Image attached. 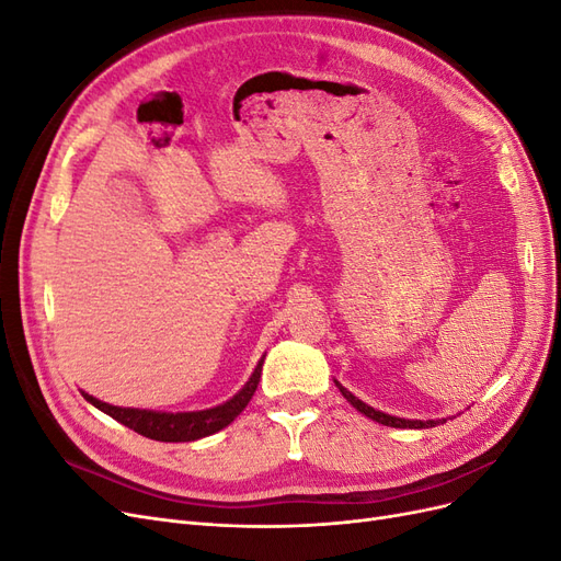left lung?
I'll use <instances>...</instances> for the list:
<instances>
[{"mask_svg":"<svg viewBox=\"0 0 561 561\" xmlns=\"http://www.w3.org/2000/svg\"><path fill=\"white\" fill-rule=\"evenodd\" d=\"M334 383H336V388H339V393H342V396L355 407V410H358L360 414H365L367 419L377 421V423H383V426H390V428H433V426H439V423L447 421V419H426V421H421V419L390 416V414L379 412V410H375V407H369V404H365L363 400L355 398V396L351 393V390H346L336 379H334Z\"/></svg>","mask_w":561,"mask_h":561,"instance_id":"8db88e82","label":"left lung"}]
</instances>
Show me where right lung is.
Returning <instances> with one entry per match:
<instances>
[{
    "instance_id": "obj_1",
    "label": "right lung",
    "mask_w": 561,
    "mask_h": 561,
    "mask_svg": "<svg viewBox=\"0 0 561 561\" xmlns=\"http://www.w3.org/2000/svg\"><path fill=\"white\" fill-rule=\"evenodd\" d=\"M262 365H264V355L239 393L222 404L210 407V410H198V412L138 410V407H116V404L103 402L89 396L87 390H81V396L83 400L98 407L100 412H105L114 421L124 423V426H128L130 431L140 433L149 439H159V443H194V439L208 437L217 431L227 428L229 423L245 410L250 398L254 396V390H257Z\"/></svg>"
}]
</instances>
